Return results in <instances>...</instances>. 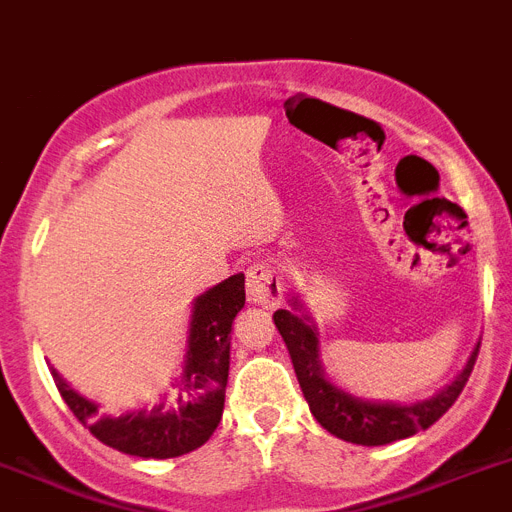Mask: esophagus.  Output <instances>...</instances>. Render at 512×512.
Segmentation results:
<instances>
[{
    "mask_svg": "<svg viewBox=\"0 0 512 512\" xmlns=\"http://www.w3.org/2000/svg\"><path fill=\"white\" fill-rule=\"evenodd\" d=\"M247 296L249 302L263 304V307H273V304L281 302L283 281L278 276V268L270 260H257L255 265H249Z\"/></svg>",
    "mask_w": 512,
    "mask_h": 512,
    "instance_id": "obj_1",
    "label": "esophagus"
}]
</instances>
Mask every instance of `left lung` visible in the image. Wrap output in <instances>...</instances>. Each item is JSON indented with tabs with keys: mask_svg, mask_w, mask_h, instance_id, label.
I'll return each mask as SVG.
<instances>
[{
	"mask_svg": "<svg viewBox=\"0 0 512 512\" xmlns=\"http://www.w3.org/2000/svg\"><path fill=\"white\" fill-rule=\"evenodd\" d=\"M294 309L299 302L294 299ZM278 333L291 354L296 380L309 403V411L330 435L341 437L354 445H388V442L411 437L422 429L432 427L445 411L458 401L466 388L468 377L474 372L479 346L474 349L463 372L450 382L448 388L432 395L429 401L419 403H375L343 393L325 377L320 364V341L315 325L307 315H296L291 309H278L273 315Z\"/></svg>",
	"mask_w": 512,
	"mask_h": 512,
	"instance_id": "8db88e82",
	"label": "left lung"
}]
</instances>
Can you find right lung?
<instances>
[{
	"mask_svg": "<svg viewBox=\"0 0 512 512\" xmlns=\"http://www.w3.org/2000/svg\"><path fill=\"white\" fill-rule=\"evenodd\" d=\"M244 307V273L226 278L195 299L187 336V356L174 409L158 403L153 411L101 416L98 406L67 385L51 369L64 403L90 435L119 453L137 458H176L210 440L223 414L229 382L231 325Z\"/></svg>",
	"mask_w": 512,
	"mask_h": 512,
	"instance_id": "obj_1",
	"label": "right lung"
}]
</instances>
